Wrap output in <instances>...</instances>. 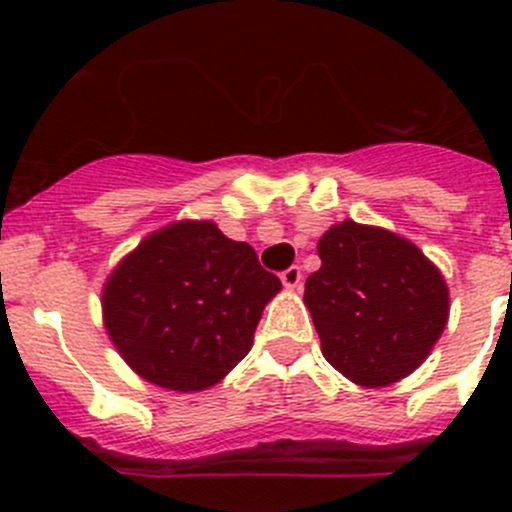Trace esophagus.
<instances>
[{"label": "esophagus", "instance_id": "esophagus-1", "mask_svg": "<svg viewBox=\"0 0 512 512\" xmlns=\"http://www.w3.org/2000/svg\"><path fill=\"white\" fill-rule=\"evenodd\" d=\"M280 277H282V285H285L287 289H297L299 285H302V267H297V265L287 267Z\"/></svg>", "mask_w": 512, "mask_h": 512}]
</instances>
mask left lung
Instances as JSON below:
<instances>
[{
	"label": "left lung",
	"instance_id": "1",
	"mask_svg": "<svg viewBox=\"0 0 512 512\" xmlns=\"http://www.w3.org/2000/svg\"><path fill=\"white\" fill-rule=\"evenodd\" d=\"M307 277L322 354L354 384L389 386L423 364L448 322V287L421 250L384 227L344 220L319 237Z\"/></svg>",
	"mask_w": 512,
	"mask_h": 512
}]
</instances>
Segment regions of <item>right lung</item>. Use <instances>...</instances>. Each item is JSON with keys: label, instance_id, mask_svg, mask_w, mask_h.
I'll return each mask as SVG.
<instances>
[{"label": "right lung", "instance_id": "obj_1", "mask_svg": "<svg viewBox=\"0 0 512 512\" xmlns=\"http://www.w3.org/2000/svg\"><path fill=\"white\" fill-rule=\"evenodd\" d=\"M280 289L247 242L210 220H180L118 262L103 287V324L141 379L203 391L245 359Z\"/></svg>", "mask_w": 512, "mask_h": 512}]
</instances>
